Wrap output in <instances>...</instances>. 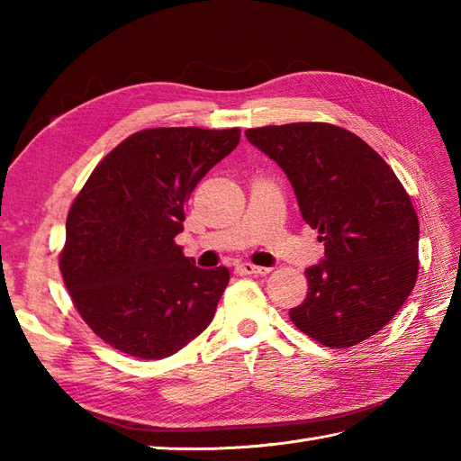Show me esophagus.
<instances>
[{"label":"esophagus","mask_w":461,"mask_h":461,"mask_svg":"<svg viewBox=\"0 0 461 461\" xmlns=\"http://www.w3.org/2000/svg\"><path fill=\"white\" fill-rule=\"evenodd\" d=\"M238 269L241 273H248V276H267V273L271 271L269 267H259V266H253V263L246 261V263H240Z\"/></svg>","instance_id":"obj_1"}]
</instances>
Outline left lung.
I'll list each match as a JSON object with an SVG mask.
<instances>
[{
    "label": "left lung",
    "instance_id": "1",
    "mask_svg": "<svg viewBox=\"0 0 461 461\" xmlns=\"http://www.w3.org/2000/svg\"><path fill=\"white\" fill-rule=\"evenodd\" d=\"M276 160L325 261L305 271L309 291L289 317L330 348L355 347L386 327L418 277V215L393 168L340 126L291 122L246 131Z\"/></svg>",
    "mask_w": 461,
    "mask_h": 461
}]
</instances>
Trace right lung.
<instances>
[{
	"label": "right lung",
	"instance_id": "right-lung-1",
	"mask_svg": "<svg viewBox=\"0 0 461 461\" xmlns=\"http://www.w3.org/2000/svg\"><path fill=\"white\" fill-rule=\"evenodd\" d=\"M240 129L131 134L96 164L67 215L59 269L96 337L129 357H172L205 330L230 281L195 267L176 236L184 205L240 142Z\"/></svg>",
	"mask_w": 461,
	"mask_h": 461
}]
</instances>
